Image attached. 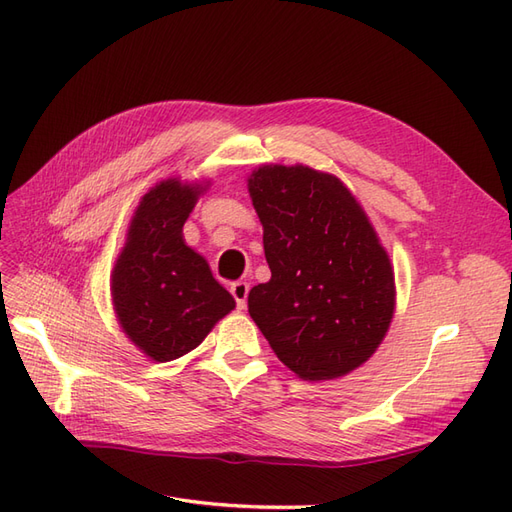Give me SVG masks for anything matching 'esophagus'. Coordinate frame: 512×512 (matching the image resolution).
Returning <instances> with one entry per match:
<instances>
[{"instance_id": "34e87169", "label": "esophagus", "mask_w": 512, "mask_h": 512, "mask_svg": "<svg viewBox=\"0 0 512 512\" xmlns=\"http://www.w3.org/2000/svg\"><path fill=\"white\" fill-rule=\"evenodd\" d=\"M230 292H232V297H235V301H237V307L243 309L245 303H247V294H250V284H247V282H235V284L230 286Z\"/></svg>"}]
</instances>
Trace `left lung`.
<instances>
[{"instance_id":"obj_1","label":"left lung","mask_w":512,"mask_h":512,"mask_svg":"<svg viewBox=\"0 0 512 512\" xmlns=\"http://www.w3.org/2000/svg\"><path fill=\"white\" fill-rule=\"evenodd\" d=\"M247 185L271 269L250 290V316L303 380L348 374L376 352L395 309L376 230L346 185L314 168L262 166Z\"/></svg>"}]
</instances>
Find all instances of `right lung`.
Here are the masks:
<instances>
[{
	"label": "right lung",
	"instance_id": "obj_1",
	"mask_svg": "<svg viewBox=\"0 0 512 512\" xmlns=\"http://www.w3.org/2000/svg\"><path fill=\"white\" fill-rule=\"evenodd\" d=\"M200 190L168 179L138 205L113 271L121 329L158 363L194 350L235 299L215 282L203 256L183 241V224Z\"/></svg>",
	"mask_w": 512,
	"mask_h": 512
}]
</instances>
